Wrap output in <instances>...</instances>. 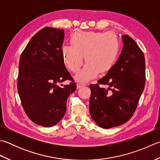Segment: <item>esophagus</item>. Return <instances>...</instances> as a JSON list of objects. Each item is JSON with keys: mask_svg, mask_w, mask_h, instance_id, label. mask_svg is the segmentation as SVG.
I'll use <instances>...</instances> for the list:
<instances>
[{"mask_svg": "<svg viewBox=\"0 0 160 160\" xmlns=\"http://www.w3.org/2000/svg\"><path fill=\"white\" fill-rule=\"evenodd\" d=\"M84 84H80V83L77 84V85H76V87H77V89H80V88H81V87H84Z\"/></svg>", "mask_w": 160, "mask_h": 160, "instance_id": "obj_1", "label": "esophagus"}]
</instances>
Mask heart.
<instances>
[{
	"mask_svg": "<svg viewBox=\"0 0 160 160\" xmlns=\"http://www.w3.org/2000/svg\"><path fill=\"white\" fill-rule=\"evenodd\" d=\"M69 46L62 47L64 64L68 70L76 73L78 82L85 83L98 76L99 73H107L113 67L119 51V41L112 32H78L70 38Z\"/></svg>",
	"mask_w": 160,
	"mask_h": 160,
	"instance_id": "obj_1",
	"label": "heart"
}]
</instances>
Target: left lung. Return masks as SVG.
I'll use <instances>...</instances> for the list:
<instances>
[{
  "mask_svg": "<svg viewBox=\"0 0 160 160\" xmlns=\"http://www.w3.org/2000/svg\"><path fill=\"white\" fill-rule=\"evenodd\" d=\"M121 37L123 46L117 62L98 84L89 86L91 117L104 129L126 123L132 117L144 89V55L131 37ZM99 83L108 87L101 88Z\"/></svg>",
  "mask_w": 160,
  "mask_h": 160,
  "instance_id": "left-lung-1",
  "label": "left lung"
}]
</instances>
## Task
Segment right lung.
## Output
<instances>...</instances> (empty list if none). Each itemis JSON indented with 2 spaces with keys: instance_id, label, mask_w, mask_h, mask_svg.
<instances>
[{
  "instance_id": "1",
  "label": "right lung",
  "mask_w": 160,
  "mask_h": 160,
  "mask_svg": "<svg viewBox=\"0 0 160 160\" xmlns=\"http://www.w3.org/2000/svg\"><path fill=\"white\" fill-rule=\"evenodd\" d=\"M64 38V29L43 28L32 37L21 55L18 95L30 119L43 127H52L62 119L67 98L76 89V83L62 84L73 81L62 56Z\"/></svg>"
}]
</instances>
